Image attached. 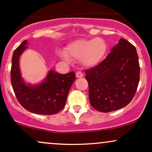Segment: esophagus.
<instances>
[{
  "instance_id": "1",
  "label": "esophagus",
  "mask_w": 152,
  "mask_h": 152,
  "mask_svg": "<svg viewBox=\"0 0 152 152\" xmlns=\"http://www.w3.org/2000/svg\"><path fill=\"white\" fill-rule=\"evenodd\" d=\"M76 78H82L83 76L81 71H77V72L76 73Z\"/></svg>"
}]
</instances>
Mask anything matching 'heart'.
Here are the masks:
<instances>
[{
    "instance_id": "1",
    "label": "heart",
    "mask_w": 152,
    "mask_h": 152,
    "mask_svg": "<svg viewBox=\"0 0 152 152\" xmlns=\"http://www.w3.org/2000/svg\"><path fill=\"white\" fill-rule=\"evenodd\" d=\"M109 46L102 38L75 40L67 45L66 53H62L63 59L69 61V56L80 60L85 67L94 68L100 64L107 55Z\"/></svg>"
}]
</instances>
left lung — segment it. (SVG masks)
I'll return each mask as SVG.
<instances>
[{
	"mask_svg": "<svg viewBox=\"0 0 152 152\" xmlns=\"http://www.w3.org/2000/svg\"><path fill=\"white\" fill-rule=\"evenodd\" d=\"M85 73L92 107L101 112L121 109L132 100L139 82L140 67L136 48L120 38L105 60Z\"/></svg>",
	"mask_w": 152,
	"mask_h": 152,
	"instance_id": "obj_1",
	"label": "left lung"
}]
</instances>
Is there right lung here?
I'll return each mask as SVG.
<instances>
[{
	"label": "right lung",
	"instance_id": "add662e5",
	"mask_svg": "<svg viewBox=\"0 0 152 152\" xmlns=\"http://www.w3.org/2000/svg\"><path fill=\"white\" fill-rule=\"evenodd\" d=\"M25 40L14 50L10 71L11 83L17 99L23 107L37 114H57L65 106L66 99L76 78L74 71L61 74L50 69L40 83L26 82L22 77L19 61L28 48Z\"/></svg>",
	"mask_w": 152,
	"mask_h": 152
}]
</instances>
